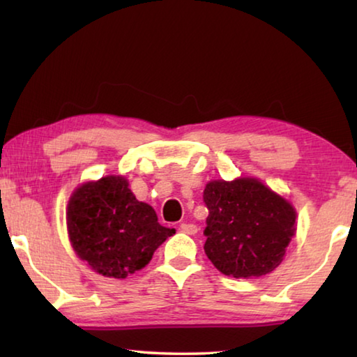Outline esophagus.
Here are the masks:
<instances>
[{"mask_svg":"<svg viewBox=\"0 0 357 357\" xmlns=\"http://www.w3.org/2000/svg\"><path fill=\"white\" fill-rule=\"evenodd\" d=\"M179 229L183 233H185V234H195L198 231L197 225H193V223H181Z\"/></svg>","mask_w":357,"mask_h":357,"instance_id":"obj_1","label":"esophagus"}]
</instances>
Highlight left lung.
<instances>
[{"label":"left lung","instance_id":"obj_1","mask_svg":"<svg viewBox=\"0 0 357 357\" xmlns=\"http://www.w3.org/2000/svg\"><path fill=\"white\" fill-rule=\"evenodd\" d=\"M204 252L228 277L250 279L274 271L296 234V209L261 181L241 176L209 181Z\"/></svg>","mask_w":357,"mask_h":357}]
</instances>
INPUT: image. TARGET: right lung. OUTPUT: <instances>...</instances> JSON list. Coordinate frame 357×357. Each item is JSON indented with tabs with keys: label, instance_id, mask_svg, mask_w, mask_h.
<instances>
[{
	"label": "right lung",
	"instance_id": "obj_1",
	"mask_svg": "<svg viewBox=\"0 0 357 357\" xmlns=\"http://www.w3.org/2000/svg\"><path fill=\"white\" fill-rule=\"evenodd\" d=\"M69 241L94 273L126 279L143 269L176 229L162 227L148 203L138 202L124 176L88 181L77 187L66 208Z\"/></svg>",
	"mask_w": 357,
	"mask_h": 357
}]
</instances>
